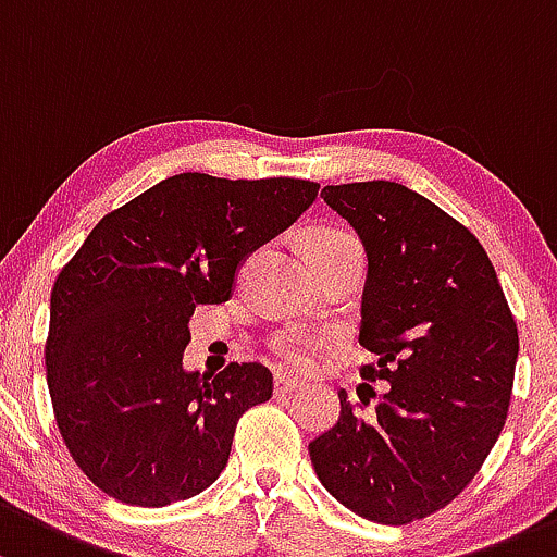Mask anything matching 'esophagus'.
<instances>
[{
  "mask_svg": "<svg viewBox=\"0 0 557 557\" xmlns=\"http://www.w3.org/2000/svg\"><path fill=\"white\" fill-rule=\"evenodd\" d=\"M301 382H296V379L285 376V373H274V395L277 397H285L290 395V392H296Z\"/></svg>",
  "mask_w": 557,
  "mask_h": 557,
  "instance_id": "34e87169",
  "label": "esophagus"
}]
</instances>
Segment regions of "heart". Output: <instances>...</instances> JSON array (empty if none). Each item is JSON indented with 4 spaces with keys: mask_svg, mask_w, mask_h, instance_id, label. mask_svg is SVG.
<instances>
[{
    "mask_svg": "<svg viewBox=\"0 0 557 557\" xmlns=\"http://www.w3.org/2000/svg\"><path fill=\"white\" fill-rule=\"evenodd\" d=\"M347 245H357V239L347 230H338V226H314L307 234V239H304V248H307L309 259H320V256L333 253L338 248H347ZM272 349L285 366L307 368L312 362L318 342L312 336H307L304 331H285L274 338Z\"/></svg>",
    "mask_w": 557,
    "mask_h": 557,
    "instance_id": "heart-1",
    "label": "heart"
}]
</instances>
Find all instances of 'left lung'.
<instances>
[{"label":"left lung","mask_w":557,"mask_h":557,"mask_svg":"<svg viewBox=\"0 0 557 557\" xmlns=\"http://www.w3.org/2000/svg\"><path fill=\"white\" fill-rule=\"evenodd\" d=\"M323 200L366 248L360 344L376 362L360 373L389 386L368 419L338 392L342 417L309 456L347 510L413 523L454 502L494 448L518 327L483 245L435 202L395 181L325 186Z\"/></svg>","instance_id":"1"}]
</instances>
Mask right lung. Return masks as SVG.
Instances as JSON below:
<instances>
[{
    "instance_id": "1",
    "label": "right lung",
    "mask_w": 557,
    "mask_h": 557,
    "mask_svg": "<svg viewBox=\"0 0 557 557\" xmlns=\"http://www.w3.org/2000/svg\"><path fill=\"white\" fill-rule=\"evenodd\" d=\"M301 178L178 173L103 215L50 296L47 386L69 454L103 494L165 507L208 488L237 419L272 373L232 362L186 371L197 304L234 294L239 267L314 202Z\"/></svg>"
}]
</instances>
